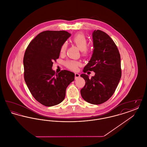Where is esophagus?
<instances>
[{"label": "esophagus", "instance_id": "esophagus-1", "mask_svg": "<svg viewBox=\"0 0 147 147\" xmlns=\"http://www.w3.org/2000/svg\"><path fill=\"white\" fill-rule=\"evenodd\" d=\"M80 77V74H79L78 73H75V78L76 79H77V78Z\"/></svg>", "mask_w": 147, "mask_h": 147}]
</instances>
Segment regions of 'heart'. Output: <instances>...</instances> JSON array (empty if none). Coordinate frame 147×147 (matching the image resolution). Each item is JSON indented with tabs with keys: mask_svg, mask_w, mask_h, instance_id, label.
I'll return each instance as SVG.
<instances>
[{
	"mask_svg": "<svg viewBox=\"0 0 147 147\" xmlns=\"http://www.w3.org/2000/svg\"><path fill=\"white\" fill-rule=\"evenodd\" d=\"M72 41L77 46L78 49L81 51V52L84 55H86L88 53L89 49L86 47L88 41L86 37L84 34L81 33L77 34L73 37ZM66 49L67 44L65 43H64L61 47V53H64L66 51ZM80 65V63L79 62L74 60H69L65 62V65L67 66V67L71 70H77L78 67Z\"/></svg>",
	"mask_w": 147,
	"mask_h": 147,
	"instance_id": "heart-1",
	"label": "heart"
}]
</instances>
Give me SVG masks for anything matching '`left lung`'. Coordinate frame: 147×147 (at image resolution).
<instances>
[{"instance_id":"1","label":"left lung","mask_w":147,"mask_h":147,"mask_svg":"<svg viewBox=\"0 0 147 147\" xmlns=\"http://www.w3.org/2000/svg\"><path fill=\"white\" fill-rule=\"evenodd\" d=\"M94 50L91 59L84 67L83 71H94L91 79L85 74V85L81 89L83 98L94 104H101L112 96L121 77V57L116 44L111 38L101 30L92 32Z\"/></svg>"}]
</instances>
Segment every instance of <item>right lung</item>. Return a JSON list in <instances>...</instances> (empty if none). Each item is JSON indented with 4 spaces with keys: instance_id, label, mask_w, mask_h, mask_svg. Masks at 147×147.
Masks as SVG:
<instances>
[{
    "instance_id": "right-lung-1",
    "label": "right lung",
    "mask_w": 147,
    "mask_h": 147,
    "mask_svg": "<svg viewBox=\"0 0 147 147\" xmlns=\"http://www.w3.org/2000/svg\"><path fill=\"white\" fill-rule=\"evenodd\" d=\"M71 34L65 31H45L29 43L24 57V79L35 99L43 105L53 106L62 102L67 86L74 80V73L52 69L59 57L62 45Z\"/></svg>"
}]
</instances>
